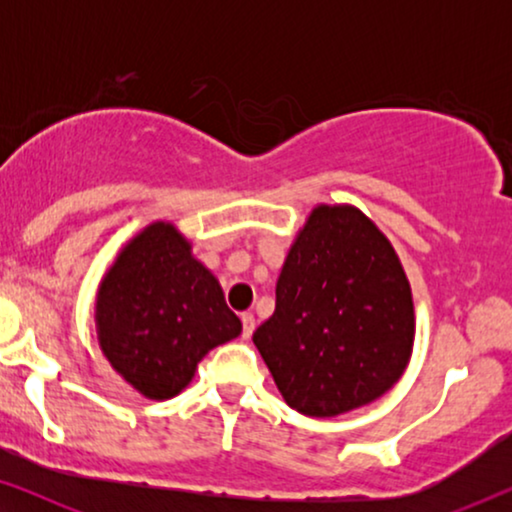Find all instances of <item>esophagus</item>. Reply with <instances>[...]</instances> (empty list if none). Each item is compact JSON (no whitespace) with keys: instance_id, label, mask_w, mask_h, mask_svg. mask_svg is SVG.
<instances>
[{"instance_id":"obj_1","label":"esophagus","mask_w":512,"mask_h":512,"mask_svg":"<svg viewBox=\"0 0 512 512\" xmlns=\"http://www.w3.org/2000/svg\"><path fill=\"white\" fill-rule=\"evenodd\" d=\"M254 328H256V317L251 312H244L242 314V338H251Z\"/></svg>"}]
</instances>
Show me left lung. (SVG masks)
I'll return each instance as SVG.
<instances>
[{"label": "left lung", "instance_id": "8db88e82", "mask_svg": "<svg viewBox=\"0 0 512 512\" xmlns=\"http://www.w3.org/2000/svg\"><path fill=\"white\" fill-rule=\"evenodd\" d=\"M410 279L389 237L349 202L312 207L254 345L279 394L307 417H338L401 380L415 347Z\"/></svg>", "mask_w": 512, "mask_h": 512}]
</instances>
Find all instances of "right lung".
Wrapping results in <instances>:
<instances>
[{
	"mask_svg": "<svg viewBox=\"0 0 512 512\" xmlns=\"http://www.w3.org/2000/svg\"><path fill=\"white\" fill-rule=\"evenodd\" d=\"M97 342L137 394H181L205 354L242 333L219 279L172 221L144 226L118 249L95 293Z\"/></svg>",
	"mask_w": 512,
	"mask_h": 512,
	"instance_id": "add662e5",
	"label": "right lung"
}]
</instances>
